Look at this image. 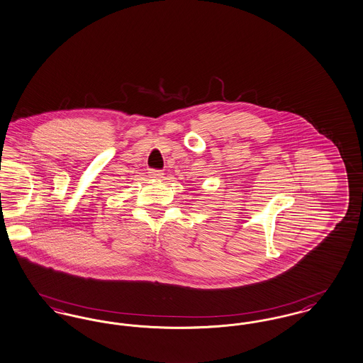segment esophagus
I'll return each instance as SVG.
<instances>
[{"mask_svg":"<svg viewBox=\"0 0 363 363\" xmlns=\"http://www.w3.org/2000/svg\"><path fill=\"white\" fill-rule=\"evenodd\" d=\"M149 174H150V177H152V179H157V180H160V179H162V177H164V173H162V171H155V169H152V171L149 172Z\"/></svg>","mask_w":363,"mask_h":363,"instance_id":"1","label":"esophagus"}]
</instances>
